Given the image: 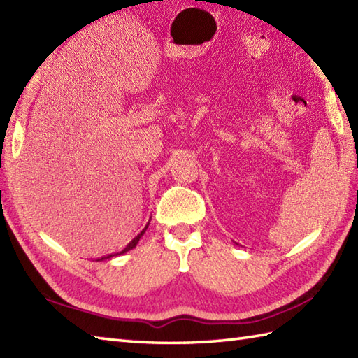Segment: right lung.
Here are the masks:
<instances>
[{
	"instance_id": "1",
	"label": "right lung",
	"mask_w": 358,
	"mask_h": 358,
	"mask_svg": "<svg viewBox=\"0 0 358 358\" xmlns=\"http://www.w3.org/2000/svg\"><path fill=\"white\" fill-rule=\"evenodd\" d=\"M144 231H146V229H144ZM144 231H143L141 234H138V237H135V238H134V240H132L131 243H129V245H127V246H126V248H124L123 250H121V252H120V254H124V252H127V250H131V249H134V248L136 246V243H138V240L141 238V235L144 234ZM109 257H112V255H109ZM109 257H106V258H109Z\"/></svg>"
}]
</instances>
